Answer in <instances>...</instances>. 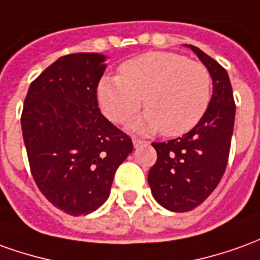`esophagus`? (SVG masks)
Instances as JSON below:
<instances>
[{
  "mask_svg": "<svg viewBox=\"0 0 260 260\" xmlns=\"http://www.w3.org/2000/svg\"><path fill=\"white\" fill-rule=\"evenodd\" d=\"M132 143H134V148H139L141 145H145V141H142V139H138V138H134L132 139Z\"/></svg>",
  "mask_w": 260,
  "mask_h": 260,
  "instance_id": "esophagus-1",
  "label": "esophagus"
}]
</instances>
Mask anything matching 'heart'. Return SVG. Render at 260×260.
<instances>
[{"instance_id": "b5f03b06", "label": "heart", "mask_w": 260, "mask_h": 260, "mask_svg": "<svg viewBox=\"0 0 260 260\" xmlns=\"http://www.w3.org/2000/svg\"><path fill=\"white\" fill-rule=\"evenodd\" d=\"M148 108L129 128L135 134L179 136L193 129L211 100V74L203 63L170 52H149L125 61L119 76H104L97 101L108 119L124 124Z\"/></svg>"}]
</instances>
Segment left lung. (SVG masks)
<instances>
[{
  "label": "left lung",
  "instance_id": "obj_1",
  "mask_svg": "<svg viewBox=\"0 0 260 260\" xmlns=\"http://www.w3.org/2000/svg\"><path fill=\"white\" fill-rule=\"evenodd\" d=\"M184 46L208 69L212 95L204 117L190 132L168 142L152 143L157 160L149 170V186L156 201L174 212L193 210L218 186L228 163L235 121L226 70L197 46Z\"/></svg>",
  "mask_w": 260,
  "mask_h": 260
}]
</instances>
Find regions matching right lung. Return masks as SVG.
I'll list each match as a JSON object with an SVG mask.
<instances>
[{
    "instance_id": "1",
    "label": "right lung",
    "mask_w": 260,
    "mask_h": 260,
    "mask_svg": "<svg viewBox=\"0 0 260 260\" xmlns=\"http://www.w3.org/2000/svg\"><path fill=\"white\" fill-rule=\"evenodd\" d=\"M107 56L59 57L30 84L22 135L36 186L54 207L79 217L104 204L134 145L101 114L97 87Z\"/></svg>"
}]
</instances>
